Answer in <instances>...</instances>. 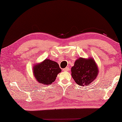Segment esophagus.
Listing matches in <instances>:
<instances>
[{
	"label": "esophagus",
	"mask_w": 122,
	"mask_h": 122,
	"mask_svg": "<svg viewBox=\"0 0 122 122\" xmlns=\"http://www.w3.org/2000/svg\"><path fill=\"white\" fill-rule=\"evenodd\" d=\"M63 71H69V67H66V68H64V69H63Z\"/></svg>",
	"instance_id": "obj_1"
}]
</instances>
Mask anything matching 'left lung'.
<instances>
[{"mask_svg": "<svg viewBox=\"0 0 122 122\" xmlns=\"http://www.w3.org/2000/svg\"><path fill=\"white\" fill-rule=\"evenodd\" d=\"M71 76L76 84L81 86L89 85L96 79L98 70L94 60L79 58L71 67Z\"/></svg>", "mask_w": 122, "mask_h": 122, "instance_id": "8db88e82", "label": "left lung"}]
</instances>
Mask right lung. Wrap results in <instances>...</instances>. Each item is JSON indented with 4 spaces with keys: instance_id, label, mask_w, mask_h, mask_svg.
Returning <instances> with one entry per match:
<instances>
[{
    "instance_id": "add662e5",
    "label": "right lung",
    "mask_w": 122,
    "mask_h": 122,
    "mask_svg": "<svg viewBox=\"0 0 122 122\" xmlns=\"http://www.w3.org/2000/svg\"><path fill=\"white\" fill-rule=\"evenodd\" d=\"M33 71L38 82L49 85L54 82L61 69L56 61L46 59L41 64L34 66Z\"/></svg>"
}]
</instances>
